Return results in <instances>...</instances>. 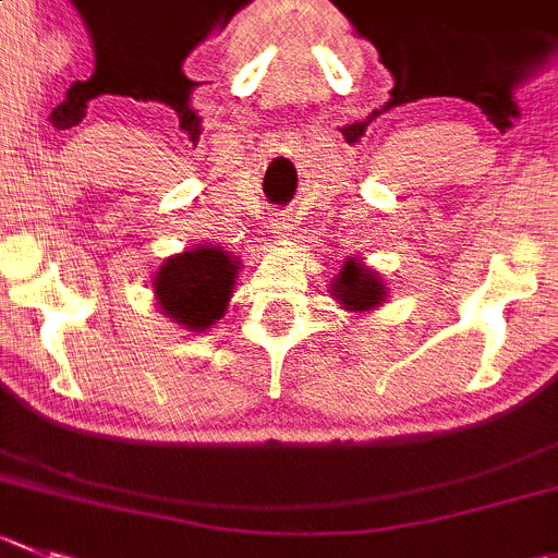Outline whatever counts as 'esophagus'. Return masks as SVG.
<instances>
[{
	"mask_svg": "<svg viewBox=\"0 0 558 558\" xmlns=\"http://www.w3.org/2000/svg\"><path fill=\"white\" fill-rule=\"evenodd\" d=\"M274 232L279 238L290 235V232H293V219H290V216H276V219H274Z\"/></svg>",
	"mask_w": 558,
	"mask_h": 558,
	"instance_id": "esophagus-1",
	"label": "esophagus"
}]
</instances>
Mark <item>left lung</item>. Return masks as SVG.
<instances>
[{
  "label": "left lung",
  "mask_w": 558,
  "mask_h": 558,
  "mask_svg": "<svg viewBox=\"0 0 558 558\" xmlns=\"http://www.w3.org/2000/svg\"><path fill=\"white\" fill-rule=\"evenodd\" d=\"M328 293L337 301L339 310L353 315H369L389 299L384 276L364 263V257H348L339 265L337 276L328 284Z\"/></svg>",
  "instance_id": "1"
}]
</instances>
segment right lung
Returning a JSON list of instances; mask_svg holds the SVG:
<instances>
[{
  "mask_svg": "<svg viewBox=\"0 0 558 558\" xmlns=\"http://www.w3.org/2000/svg\"><path fill=\"white\" fill-rule=\"evenodd\" d=\"M238 270L241 259L216 243H196L172 254L150 279L158 310L185 331H208L230 306Z\"/></svg>",
  "mask_w": 558,
  "mask_h": 558,
  "instance_id": "right-lung-1",
  "label": "right lung"
}]
</instances>
